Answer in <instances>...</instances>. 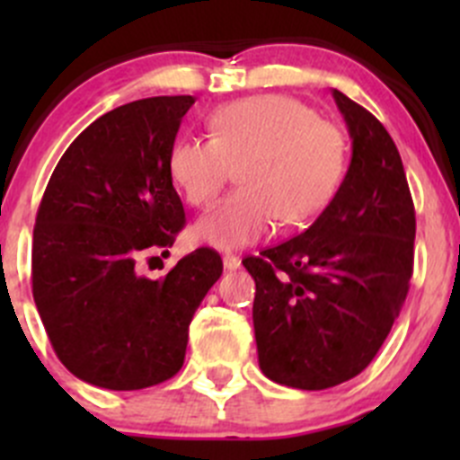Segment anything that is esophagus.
<instances>
[{
	"mask_svg": "<svg viewBox=\"0 0 460 460\" xmlns=\"http://www.w3.org/2000/svg\"><path fill=\"white\" fill-rule=\"evenodd\" d=\"M222 262H225L226 271H235V269L240 267V258L234 256V253H226V256L222 258Z\"/></svg>",
	"mask_w": 460,
	"mask_h": 460,
	"instance_id": "obj_1",
	"label": "esophagus"
}]
</instances>
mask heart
<instances>
[{"label": "heart", "instance_id": "heart-1", "mask_svg": "<svg viewBox=\"0 0 460 460\" xmlns=\"http://www.w3.org/2000/svg\"><path fill=\"white\" fill-rule=\"evenodd\" d=\"M211 137H178L166 171L191 207H208L238 166L243 187L193 226V238L216 249H238L267 238L278 220H314L336 196L349 146L338 124L307 104L262 93L226 102L207 119Z\"/></svg>", "mask_w": 460, "mask_h": 460}]
</instances>
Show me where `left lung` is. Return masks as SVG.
Segmentation results:
<instances>
[{
  "instance_id": "obj_1",
  "label": "left lung",
  "mask_w": 460,
  "mask_h": 460,
  "mask_svg": "<svg viewBox=\"0 0 460 460\" xmlns=\"http://www.w3.org/2000/svg\"><path fill=\"white\" fill-rule=\"evenodd\" d=\"M333 100L351 137L341 189L307 231L243 260L256 280L260 369L309 392L372 363L414 271L416 213L396 144L345 93Z\"/></svg>"
}]
</instances>
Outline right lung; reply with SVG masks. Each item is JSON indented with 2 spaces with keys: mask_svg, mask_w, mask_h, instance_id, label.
<instances>
[{
  "mask_svg": "<svg viewBox=\"0 0 460 460\" xmlns=\"http://www.w3.org/2000/svg\"><path fill=\"white\" fill-rule=\"evenodd\" d=\"M191 95L118 106L55 166L32 231V298L64 367L95 387L133 392L173 378L189 324L222 258L196 249L160 280L140 258L175 243L184 207L166 155Z\"/></svg>",
  "mask_w": 460,
  "mask_h": 460,
  "instance_id": "obj_1",
  "label": "right lung"
}]
</instances>
